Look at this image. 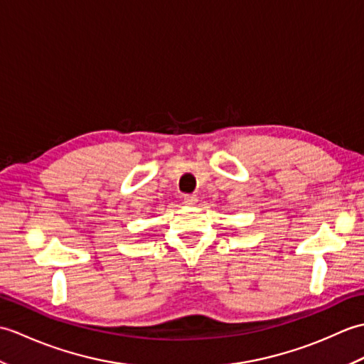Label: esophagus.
Listing matches in <instances>:
<instances>
[{
	"mask_svg": "<svg viewBox=\"0 0 364 364\" xmlns=\"http://www.w3.org/2000/svg\"><path fill=\"white\" fill-rule=\"evenodd\" d=\"M197 202H198L197 196H186V197H184V203L189 205V206H194Z\"/></svg>",
	"mask_w": 364,
	"mask_h": 364,
	"instance_id": "34e87169",
	"label": "esophagus"
}]
</instances>
